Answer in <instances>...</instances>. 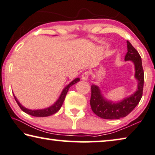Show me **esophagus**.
Returning a JSON list of instances; mask_svg holds the SVG:
<instances>
[{"instance_id":"1","label":"esophagus","mask_w":155,"mask_h":155,"mask_svg":"<svg viewBox=\"0 0 155 155\" xmlns=\"http://www.w3.org/2000/svg\"><path fill=\"white\" fill-rule=\"evenodd\" d=\"M82 80L85 81H86L88 80V74H87V72H85V73L83 74Z\"/></svg>"}]
</instances>
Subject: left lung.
I'll return each mask as SVG.
<instances>
[{
	"mask_svg": "<svg viewBox=\"0 0 155 155\" xmlns=\"http://www.w3.org/2000/svg\"><path fill=\"white\" fill-rule=\"evenodd\" d=\"M127 52L124 58L125 61H131L135 68L134 77L138 81L137 89L130 96L123 100L114 102L108 100L101 94L99 86L92 84L91 85V108L94 114L104 119L115 120L124 117L132 111L139 103L143 95L144 84V71L142 67L141 58L135 48L127 41Z\"/></svg>",
	"mask_w": 155,
	"mask_h": 155,
	"instance_id": "1",
	"label": "left lung"
}]
</instances>
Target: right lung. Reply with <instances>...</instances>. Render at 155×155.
Wrapping results in <instances>:
<instances>
[{
    "label": "right lung",
    "instance_id": "1",
    "mask_svg": "<svg viewBox=\"0 0 155 155\" xmlns=\"http://www.w3.org/2000/svg\"><path fill=\"white\" fill-rule=\"evenodd\" d=\"M80 81L79 78H76L74 79L72 81H71L70 84H69L68 85H66L65 87H64V89L62 91L61 95L59 96L58 99L57 101L54 104L51 106L49 107L45 108H42V109H37V110H31V109H28L26 107H24L21 104L19 101H18V100L16 97L15 94H13L14 97H15L16 101H17V104L18 105V107H20L21 109L23 111L26 113L27 114H29L31 115H33V116L35 117H47L49 116V115H51L53 114H55V113L58 111L60 110V108H61L62 105H63V101L64 100V98H65V96L68 92L69 91V88L71 86V85H74L75 84H77V82H78Z\"/></svg>",
    "mask_w": 155,
    "mask_h": 155
}]
</instances>
